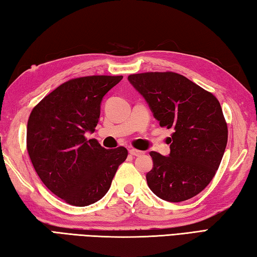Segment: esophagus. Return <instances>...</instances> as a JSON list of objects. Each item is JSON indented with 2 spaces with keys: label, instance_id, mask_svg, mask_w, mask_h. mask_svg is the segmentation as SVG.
I'll return each mask as SVG.
<instances>
[{
  "label": "esophagus",
  "instance_id": "34e87169",
  "mask_svg": "<svg viewBox=\"0 0 257 257\" xmlns=\"http://www.w3.org/2000/svg\"><path fill=\"white\" fill-rule=\"evenodd\" d=\"M128 152H130L131 156H133V157H140V156H142V154H143L142 151H139V150H137V149H131Z\"/></svg>",
  "mask_w": 257,
  "mask_h": 257
}]
</instances>
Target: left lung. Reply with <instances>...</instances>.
I'll list each match as a JSON object with an SVG mask.
<instances>
[{
    "label": "left lung",
    "instance_id": "1",
    "mask_svg": "<svg viewBox=\"0 0 257 257\" xmlns=\"http://www.w3.org/2000/svg\"><path fill=\"white\" fill-rule=\"evenodd\" d=\"M159 120L171 128L170 154L151 151L148 186L163 200L190 199L209 185L224 156L228 130L214 95L172 71L128 76Z\"/></svg>",
    "mask_w": 257,
    "mask_h": 257
}]
</instances>
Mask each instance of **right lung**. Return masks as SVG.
Segmentation results:
<instances>
[{"mask_svg":"<svg viewBox=\"0 0 257 257\" xmlns=\"http://www.w3.org/2000/svg\"><path fill=\"white\" fill-rule=\"evenodd\" d=\"M123 76H87L66 81L32 109L27 149L39 178L67 204L85 207L101 199L127 150H107L87 140L98 123L104 96Z\"/></svg>","mask_w":257,"mask_h":257,"instance_id":"1","label":"right lung"}]
</instances>
